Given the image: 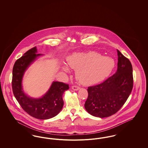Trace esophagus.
I'll list each match as a JSON object with an SVG mask.
<instances>
[{"mask_svg":"<svg viewBox=\"0 0 148 148\" xmlns=\"http://www.w3.org/2000/svg\"><path fill=\"white\" fill-rule=\"evenodd\" d=\"M72 89L73 90H74V91H77V90H79V89H80V88L79 87V86H72Z\"/></svg>","mask_w":148,"mask_h":148,"instance_id":"esophagus-1","label":"esophagus"}]
</instances>
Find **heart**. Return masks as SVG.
I'll return each mask as SVG.
<instances>
[{
    "mask_svg": "<svg viewBox=\"0 0 148 148\" xmlns=\"http://www.w3.org/2000/svg\"><path fill=\"white\" fill-rule=\"evenodd\" d=\"M66 61L71 68L76 71V77L79 83L84 85L95 84L103 80L115 66L113 58L103 56L94 51L73 53L66 57ZM62 68L66 72L69 71L66 64H63Z\"/></svg>",
    "mask_w": 148,
    "mask_h": 148,
    "instance_id": "b5f03b06",
    "label": "heart"
}]
</instances>
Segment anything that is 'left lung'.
Returning <instances> with one entry per match:
<instances>
[{"label": "left lung", "mask_w": 148, "mask_h": 148, "mask_svg": "<svg viewBox=\"0 0 148 148\" xmlns=\"http://www.w3.org/2000/svg\"><path fill=\"white\" fill-rule=\"evenodd\" d=\"M116 72L100 84L88 87L84 107L95 117L106 118L116 113L126 102L133 86V68L129 60L117 50Z\"/></svg>", "instance_id": "left-lung-1"}]
</instances>
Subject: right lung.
Instances as JSON below:
<instances>
[{
    "instance_id": "1",
    "label": "right lung",
    "mask_w": 148,
    "mask_h": 148,
    "mask_svg": "<svg viewBox=\"0 0 148 148\" xmlns=\"http://www.w3.org/2000/svg\"><path fill=\"white\" fill-rule=\"evenodd\" d=\"M36 53V47H34L15 62L13 69L12 89L14 97L25 112L36 119H48L56 116L62 109L63 94L69 87L62 82H53L41 98H32L25 93L22 85L23 78L30 65L42 56Z\"/></svg>"
}]
</instances>
